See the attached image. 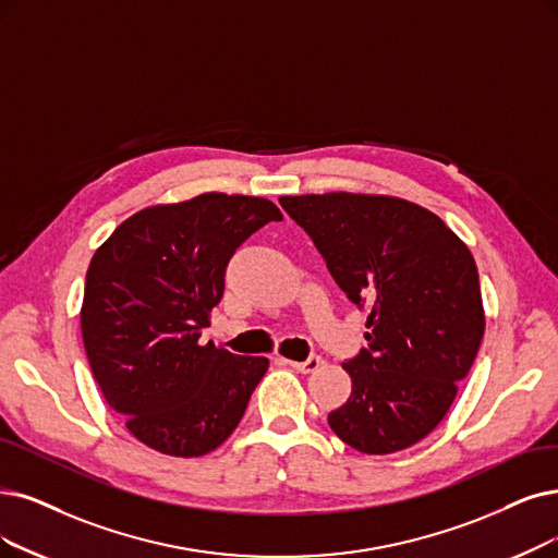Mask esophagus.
Returning <instances> with one entry per match:
<instances>
[{"instance_id":"obj_1","label":"esophagus","mask_w":558,"mask_h":558,"mask_svg":"<svg viewBox=\"0 0 558 558\" xmlns=\"http://www.w3.org/2000/svg\"><path fill=\"white\" fill-rule=\"evenodd\" d=\"M286 364L291 366V368H295V371H300V373H314V371L320 368L323 356L320 354H308L304 362H286Z\"/></svg>"}]
</instances>
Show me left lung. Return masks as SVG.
Masks as SVG:
<instances>
[{"label": "left lung", "instance_id": "1", "mask_svg": "<svg viewBox=\"0 0 558 558\" xmlns=\"http://www.w3.org/2000/svg\"><path fill=\"white\" fill-rule=\"evenodd\" d=\"M352 304L368 311V345L345 360L352 393L329 428L385 456L426 437L449 412L485 331L478 270L430 210L391 196H281Z\"/></svg>", "mask_w": 558, "mask_h": 558}]
</instances>
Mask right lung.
Segmentation results:
<instances>
[{"label":"right lung","mask_w":558,"mask_h":558,"mask_svg":"<svg viewBox=\"0 0 558 558\" xmlns=\"http://www.w3.org/2000/svg\"><path fill=\"white\" fill-rule=\"evenodd\" d=\"M281 219L267 198L208 192L140 210L94 254L84 350L107 405L146 447L196 458L235 430L267 360L198 339L235 250Z\"/></svg>","instance_id":"obj_1"}]
</instances>
